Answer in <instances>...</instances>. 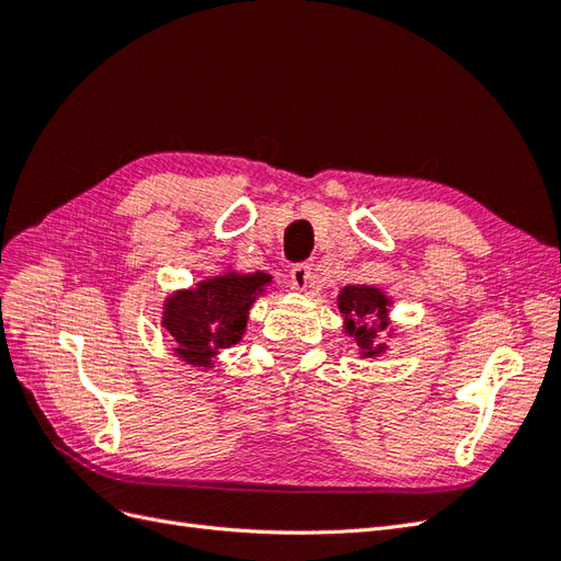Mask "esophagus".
I'll use <instances>...</instances> for the list:
<instances>
[{
    "label": "esophagus",
    "instance_id": "1",
    "mask_svg": "<svg viewBox=\"0 0 561 561\" xmlns=\"http://www.w3.org/2000/svg\"><path fill=\"white\" fill-rule=\"evenodd\" d=\"M311 280H313L311 264H297V266H293L290 283H293L295 290H307V287L311 285Z\"/></svg>",
    "mask_w": 561,
    "mask_h": 561
}]
</instances>
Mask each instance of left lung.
Listing matches in <instances>:
<instances>
[{
  "instance_id": "8db88e82",
  "label": "left lung",
  "mask_w": 561,
  "mask_h": 561,
  "mask_svg": "<svg viewBox=\"0 0 561 561\" xmlns=\"http://www.w3.org/2000/svg\"><path fill=\"white\" fill-rule=\"evenodd\" d=\"M336 307L344 316V330L358 344L363 358H377L386 351L381 336L388 330L390 299L369 285H346L336 297Z\"/></svg>"
}]
</instances>
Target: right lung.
Returning <instances> with one entry per match:
<instances>
[{"mask_svg":"<svg viewBox=\"0 0 561 561\" xmlns=\"http://www.w3.org/2000/svg\"><path fill=\"white\" fill-rule=\"evenodd\" d=\"M271 283L268 274H225L180 290L163 304V328L186 365L213 367V358L241 342L248 311Z\"/></svg>","mask_w":561,"mask_h":561,"instance_id":"right-lung-1","label":"right lung"}]
</instances>
